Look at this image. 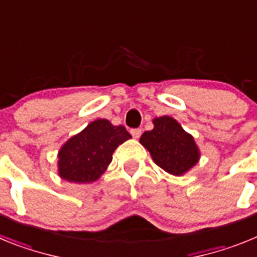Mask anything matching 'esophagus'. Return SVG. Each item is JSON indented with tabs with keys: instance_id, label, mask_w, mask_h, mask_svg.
I'll return each instance as SVG.
<instances>
[{
	"instance_id": "obj_1",
	"label": "esophagus",
	"mask_w": 257,
	"mask_h": 257,
	"mask_svg": "<svg viewBox=\"0 0 257 257\" xmlns=\"http://www.w3.org/2000/svg\"><path fill=\"white\" fill-rule=\"evenodd\" d=\"M131 135H133L135 139H139L140 135H142V130H140V128H133V130H131Z\"/></svg>"
}]
</instances>
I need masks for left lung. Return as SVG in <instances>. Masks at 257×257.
I'll return each instance as SVG.
<instances>
[{"mask_svg": "<svg viewBox=\"0 0 257 257\" xmlns=\"http://www.w3.org/2000/svg\"><path fill=\"white\" fill-rule=\"evenodd\" d=\"M153 123V130L145 131L140 143L148 149L154 162L178 176L192 169L199 160L198 147L192 135L167 115L154 118Z\"/></svg>", "mask_w": 257, "mask_h": 257, "instance_id": "1", "label": "left lung"}]
</instances>
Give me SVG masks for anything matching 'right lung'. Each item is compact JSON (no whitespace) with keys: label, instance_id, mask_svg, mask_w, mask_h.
<instances>
[{"label":"right lung","instance_id":"1","mask_svg":"<svg viewBox=\"0 0 257 257\" xmlns=\"http://www.w3.org/2000/svg\"><path fill=\"white\" fill-rule=\"evenodd\" d=\"M131 135L123 126L96 119L70 138L59 152V175L72 183H92L112 162L113 153Z\"/></svg>","mask_w":257,"mask_h":257}]
</instances>
